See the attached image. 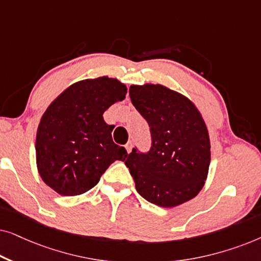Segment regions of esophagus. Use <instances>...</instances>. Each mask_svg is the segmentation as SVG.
I'll return each mask as SVG.
<instances>
[{
	"mask_svg": "<svg viewBox=\"0 0 261 261\" xmlns=\"http://www.w3.org/2000/svg\"><path fill=\"white\" fill-rule=\"evenodd\" d=\"M124 147H126V149H127V152H128V153H130V151H132V147H133V145H132V142H128V144H126V146H124Z\"/></svg>",
	"mask_w": 261,
	"mask_h": 261,
	"instance_id": "obj_1",
	"label": "esophagus"
}]
</instances>
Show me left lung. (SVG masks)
<instances>
[{
	"mask_svg": "<svg viewBox=\"0 0 261 261\" xmlns=\"http://www.w3.org/2000/svg\"><path fill=\"white\" fill-rule=\"evenodd\" d=\"M133 106L151 128L146 154L133 148L126 166L139 194L153 204L173 208L202 190L209 172L210 138L191 99L162 84L130 85Z\"/></svg>",
	"mask_w": 261,
	"mask_h": 261,
	"instance_id": "left-lung-1",
	"label": "left lung"
}]
</instances>
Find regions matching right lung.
<instances>
[{
  "label": "right lung",
  "instance_id": "right-lung-1",
  "mask_svg": "<svg viewBox=\"0 0 261 261\" xmlns=\"http://www.w3.org/2000/svg\"><path fill=\"white\" fill-rule=\"evenodd\" d=\"M127 87L102 76L67 87L45 110L35 139V159L41 179L62 196H77L98 183L115 160L126 159L114 144L113 126L103 113L126 97Z\"/></svg>",
  "mask_w": 261,
  "mask_h": 261
}]
</instances>
